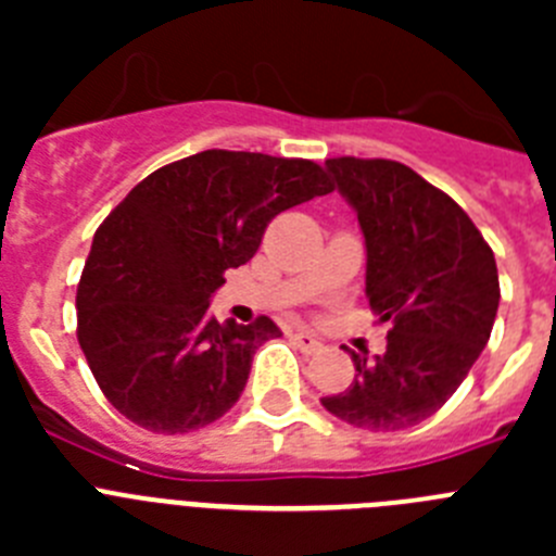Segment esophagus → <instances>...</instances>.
Segmentation results:
<instances>
[{"instance_id":"1","label":"esophagus","mask_w":556,"mask_h":556,"mask_svg":"<svg viewBox=\"0 0 556 556\" xmlns=\"http://www.w3.org/2000/svg\"><path fill=\"white\" fill-rule=\"evenodd\" d=\"M292 342H294V345H298V348H301L303 353H314V351H320V348H323L320 339L314 337V333H306V331L294 333Z\"/></svg>"}]
</instances>
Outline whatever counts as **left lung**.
Segmentation results:
<instances>
[{"mask_svg": "<svg viewBox=\"0 0 556 556\" xmlns=\"http://www.w3.org/2000/svg\"><path fill=\"white\" fill-rule=\"evenodd\" d=\"M328 175L365 233V294L390 323L387 351H348L356 378L323 397L331 415L397 431L434 415L488 345L498 312L495 255L445 191L384 159H328Z\"/></svg>", "mask_w": 556, "mask_h": 556, "instance_id": "left-lung-1", "label": "left lung"}]
</instances>
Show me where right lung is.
Wrapping results in <instances>:
<instances>
[{"label": "right lung", "instance_id": "1", "mask_svg": "<svg viewBox=\"0 0 556 556\" xmlns=\"http://www.w3.org/2000/svg\"><path fill=\"white\" fill-rule=\"evenodd\" d=\"M331 189L314 161L205 150L147 175L108 214L77 287V339L113 409L184 434L239 401L253 353L281 328L217 323L211 294L275 214Z\"/></svg>", "mask_w": 556, "mask_h": 556}]
</instances>
